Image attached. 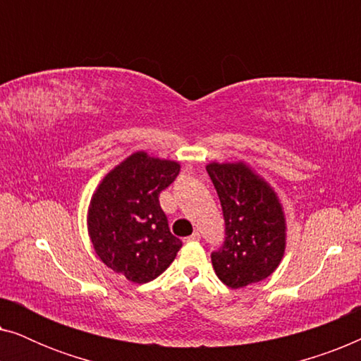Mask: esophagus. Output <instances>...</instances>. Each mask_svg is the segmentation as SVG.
<instances>
[{"mask_svg":"<svg viewBox=\"0 0 361 361\" xmlns=\"http://www.w3.org/2000/svg\"><path fill=\"white\" fill-rule=\"evenodd\" d=\"M199 240H200L199 231H195V233H192L190 236H187V238H184L185 243H192V241H199Z\"/></svg>","mask_w":361,"mask_h":361,"instance_id":"esophagus-1","label":"esophagus"}]
</instances>
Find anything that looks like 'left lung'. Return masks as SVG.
I'll return each instance as SVG.
<instances>
[{
    "label": "left lung",
    "mask_w": 361,
    "mask_h": 361,
    "mask_svg": "<svg viewBox=\"0 0 361 361\" xmlns=\"http://www.w3.org/2000/svg\"><path fill=\"white\" fill-rule=\"evenodd\" d=\"M207 172L225 220L224 243L210 255L216 276L231 289L268 278L286 246L284 215L274 192L245 164L212 162Z\"/></svg>",
    "instance_id": "1"
}]
</instances>
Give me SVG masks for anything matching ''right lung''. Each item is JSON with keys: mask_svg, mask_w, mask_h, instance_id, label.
Listing matches in <instances>:
<instances>
[{"mask_svg": "<svg viewBox=\"0 0 361 361\" xmlns=\"http://www.w3.org/2000/svg\"><path fill=\"white\" fill-rule=\"evenodd\" d=\"M174 161L136 152L98 187L88 210V230L98 258L115 273L145 284L164 273L182 241L171 233L159 195L179 174Z\"/></svg>", "mask_w": 361, "mask_h": 361, "instance_id": "right-lung-1", "label": "right lung"}]
</instances>
